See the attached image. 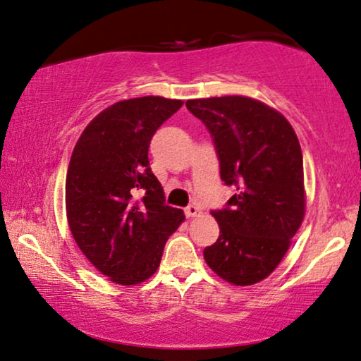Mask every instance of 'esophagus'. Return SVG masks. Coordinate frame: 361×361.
<instances>
[{
  "instance_id": "34e87169",
  "label": "esophagus",
  "mask_w": 361,
  "mask_h": 361,
  "mask_svg": "<svg viewBox=\"0 0 361 361\" xmlns=\"http://www.w3.org/2000/svg\"><path fill=\"white\" fill-rule=\"evenodd\" d=\"M185 216L187 218H198V216H202V209L195 207V204H188L185 208Z\"/></svg>"
}]
</instances>
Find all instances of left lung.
<instances>
[{
    "label": "left lung",
    "mask_w": 361,
    "mask_h": 361,
    "mask_svg": "<svg viewBox=\"0 0 361 361\" xmlns=\"http://www.w3.org/2000/svg\"><path fill=\"white\" fill-rule=\"evenodd\" d=\"M187 109L207 126L221 179L235 193L212 214L219 237L204 262L234 286L268 277L284 258L305 216L303 158L284 116L248 97L188 99Z\"/></svg>",
    "instance_id": "8db88e82"
}]
</instances>
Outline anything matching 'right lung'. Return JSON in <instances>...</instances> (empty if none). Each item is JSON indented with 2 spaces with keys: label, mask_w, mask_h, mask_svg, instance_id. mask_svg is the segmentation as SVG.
Instances as JSON below:
<instances>
[{
  "label": "right lung",
  "mask_w": 361,
  "mask_h": 361,
  "mask_svg": "<svg viewBox=\"0 0 361 361\" xmlns=\"http://www.w3.org/2000/svg\"><path fill=\"white\" fill-rule=\"evenodd\" d=\"M184 102L124 99L82 132L66 177V213L82 253L121 286L154 274L169 235L185 219L168 207L148 161L149 140Z\"/></svg>",
  "instance_id": "add662e5"
}]
</instances>
